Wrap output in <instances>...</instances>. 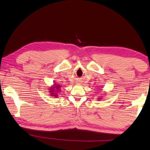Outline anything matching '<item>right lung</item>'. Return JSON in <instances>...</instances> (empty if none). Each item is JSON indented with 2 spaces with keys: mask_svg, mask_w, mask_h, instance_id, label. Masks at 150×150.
<instances>
[{
  "mask_svg": "<svg viewBox=\"0 0 150 150\" xmlns=\"http://www.w3.org/2000/svg\"><path fill=\"white\" fill-rule=\"evenodd\" d=\"M60 87H59V85H57V86H56V85H54V87H51V89H50V91H49V92H51V93H50L51 94V96H54V97H57V95H56V93H54L56 92V91H54V90H57V91H60V90H59V89ZM54 88H56V89H54Z\"/></svg>",
  "mask_w": 150,
  "mask_h": 150,
  "instance_id": "add662e5",
  "label": "right lung"
}]
</instances>
